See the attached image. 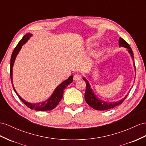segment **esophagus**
I'll list each match as a JSON object with an SVG mask.
<instances>
[{
  "label": "esophagus",
  "instance_id": "34e87169",
  "mask_svg": "<svg viewBox=\"0 0 146 146\" xmlns=\"http://www.w3.org/2000/svg\"><path fill=\"white\" fill-rule=\"evenodd\" d=\"M81 76L80 74H75V75H74L73 80L74 81H78L81 80Z\"/></svg>",
  "mask_w": 146,
  "mask_h": 146
}]
</instances>
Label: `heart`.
<instances>
[{
	"mask_svg": "<svg viewBox=\"0 0 146 146\" xmlns=\"http://www.w3.org/2000/svg\"><path fill=\"white\" fill-rule=\"evenodd\" d=\"M93 46V44H92V45H91V46Z\"/></svg>",
	"mask_w": 146,
	"mask_h": 146,
	"instance_id": "1",
	"label": "heart"
}]
</instances>
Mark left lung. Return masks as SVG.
<instances>
[{"mask_svg":"<svg viewBox=\"0 0 146 146\" xmlns=\"http://www.w3.org/2000/svg\"><path fill=\"white\" fill-rule=\"evenodd\" d=\"M118 42H119V47L128 48L129 54H130L131 57V58L134 60L133 52L131 48L130 47L129 45L127 43L124 39H122L121 37H119ZM133 63H134V68H135V72H136L135 64H134V62H133ZM83 80L86 82V91L84 94V99H85L86 102H87V104L89 106L91 107L95 110H106L112 109V108H114L116 106L120 105V104L124 101L125 99L126 98L127 96H128V94H127L124 98H123L121 100H118V101H117V102H106L104 101V100H100V99L98 98V97L96 96V95L94 94V91H93V90L91 89V85L89 84L86 78L84 77L83 78Z\"/></svg>","mask_w":146,"mask_h":146,"instance_id":"1","label":"left lung"}]
</instances>
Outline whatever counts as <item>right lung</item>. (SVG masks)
<instances>
[{"label":"right lung","mask_w":146,"mask_h":146,"mask_svg":"<svg viewBox=\"0 0 146 146\" xmlns=\"http://www.w3.org/2000/svg\"><path fill=\"white\" fill-rule=\"evenodd\" d=\"M33 36L31 33H27L25 35L23 38L21 39L16 47L14 48V50L12 52V57H11L10 59V78H11V81H12V84L13 86V88L15 92L18 96L19 99L23 102L26 106L28 107L29 109L32 110H35L37 111H47V110H51L54 109V108L57 106L58 103L60 101L61 99L63 98V91H64L65 89L66 88V86L72 83L73 82V76H70L69 78L65 81H63L61 84H60L55 89L54 91L52 93V94L50 96V97L46 100H45L44 102H40L38 103H30L27 102L25 100L22 99L20 95L18 94L17 91L15 89L13 86V79H12V74H13V66L14 65L15 60V58L18 54L19 53L20 50L22 46L27 42V41L29 39V38Z\"/></svg>","instance_id":"right-lung-1"}]
</instances>
